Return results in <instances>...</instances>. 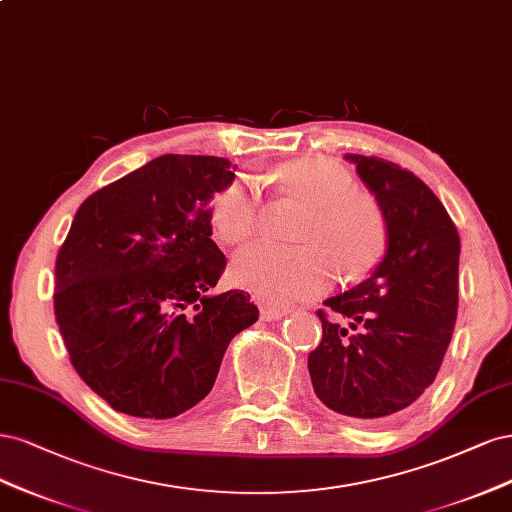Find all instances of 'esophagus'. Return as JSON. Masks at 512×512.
<instances>
[{
  "instance_id": "obj_1",
  "label": "esophagus",
  "mask_w": 512,
  "mask_h": 512,
  "mask_svg": "<svg viewBox=\"0 0 512 512\" xmlns=\"http://www.w3.org/2000/svg\"><path fill=\"white\" fill-rule=\"evenodd\" d=\"M259 315L263 321H278L283 319L285 315H289V310L283 306H270V304H261Z\"/></svg>"
}]
</instances>
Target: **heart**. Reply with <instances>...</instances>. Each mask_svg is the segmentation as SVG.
<instances>
[{
    "instance_id": "obj_1",
    "label": "heart",
    "mask_w": 512,
    "mask_h": 512,
    "mask_svg": "<svg viewBox=\"0 0 512 512\" xmlns=\"http://www.w3.org/2000/svg\"><path fill=\"white\" fill-rule=\"evenodd\" d=\"M280 189L310 208L298 246L255 242L232 263L234 283L268 304L310 300L332 285L336 263L344 274L368 272L387 242L385 219L366 195L353 193V178L340 163L308 157L276 170ZM212 232L225 244H242L259 232L261 202L253 185L229 180L210 200Z\"/></svg>"
}]
</instances>
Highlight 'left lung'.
<instances>
[{"label":"left lung","instance_id":"8db88e82","mask_svg":"<svg viewBox=\"0 0 512 512\" xmlns=\"http://www.w3.org/2000/svg\"><path fill=\"white\" fill-rule=\"evenodd\" d=\"M374 195L387 249L357 287L323 304V338L308 355L317 398L359 421L389 419L434 383L457 319L459 234L421 178L381 157L346 153ZM340 318L350 321L342 326Z\"/></svg>","mask_w":512,"mask_h":512}]
</instances>
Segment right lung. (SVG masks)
<instances>
[{"label":"right lung","mask_w":512,"mask_h":512,"mask_svg":"<svg viewBox=\"0 0 512 512\" xmlns=\"http://www.w3.org/2000/svg\"><path fill=\"white\" fill-rule=\"evenodd\" d=\"M232 161L161 155L78 208L55 263V317L72 366L114 410L172 419L210 393L221 359L259 310L212 295L225 255L210 200Z\"/></svg>","instance_id":"add662e5"}]
</instances>
